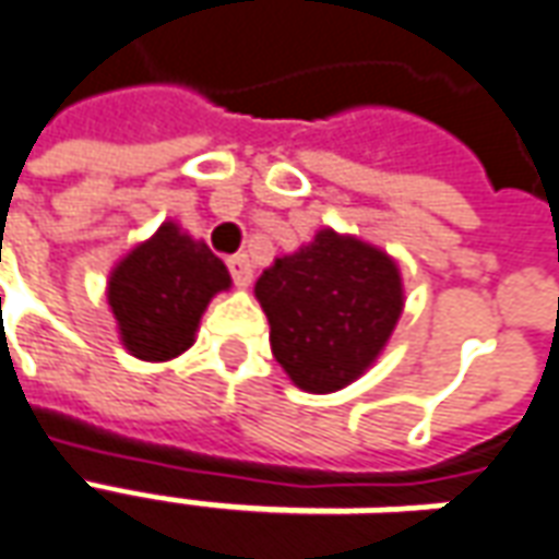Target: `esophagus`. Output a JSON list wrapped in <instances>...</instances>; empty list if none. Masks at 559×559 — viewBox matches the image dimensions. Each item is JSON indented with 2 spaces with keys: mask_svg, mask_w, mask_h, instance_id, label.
Instances as JSON below:
<instances>
[{
  "mask_svg": "<svg viewBox=\"0 0 559 559\" xmlns=\"http://www.w3.org/2000/svg\"><path fill=\"white\" fill-rule=\"evenodd\" d=\"M228 271L235 276V286L247 288L252 283V261L249 255H235V259H228Z\"/></svg>",
  "mask_w": 559,
  "mask_h": 559,
  "instance_id": "1",
  "label": "esophagus"
}]
</instances>
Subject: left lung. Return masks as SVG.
Segmentation results:
<instances>
[{"mask_svg": "<svg viewBox=\"0 0 559 559\" xmlns=\"http://www.w3.org/2000/svg\"><path fill=\"white\" fill-rule=\"evenodd\" d=\"M273 358L310 394L352 385L388 346L406 304L385 249L334 228L273 259L255 283Z\"/></svg>", "mask_w": 559, "mask_h": 559, "instance_id": "8db88e82", "label": "left lung"}]
</instances>
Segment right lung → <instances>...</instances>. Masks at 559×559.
I'll list each match as a JSON object with an SVG mask.
<instances>
[{"label":"right lung","instance_id":"1","mask_svg":"<svg viewBox=\"0 0 559 559\" xmlns=\"http://www.w3.org/2000/svg\"><path fill=\"white\" fill-rule=\"evenodd\" d=\"M228 288L231 273L223 259L168 219L110 267L105 295L122 349L159 364L195 343L207 304Z\"/></svg>","mask_w":559,"mask_h":559}]
</instances>
